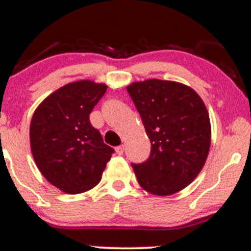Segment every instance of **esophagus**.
Returning a JSON list of instances; mask_svg holds the SVG:
<instances>
[{
    "mask_svg": "<svg viewBox=\"0 0 251 251\" xmlns=\"http://www.w3.org/2000/svg\"><path fill=\"white\" fill-rule=\"evenodd\" d=\"M116 152L118 153V155H123V152H125V146L123 145H120L116 148Z\"/></svg>",
    "mask_w": 251,
    "mask_h": 251,
    "instance_id": "34e87169",
    "label": "esophagus"
}]
</instances>
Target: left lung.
Instances as JSON below:
<instances>
[{
    "label": "left lung",
    "instance_id": "8db88e82",
    "mask_svg": "<svg viewBox=\"0 0 251 251\" xmlns=\"http://www.w3.org/2000/svg\"><path fill=\"white\" fill-rule=\"evenodd\" d=\"M151 143L148 160L131 163L139 184L155 195L184 189L204 167L210 150L209 113L187 85L150 79L126 88Z\"/></svg>",
    "mask_w": 251,
    "mask_h": 251
}]
</instances>
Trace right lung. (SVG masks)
I'll return each mask as SVG.
<instances>
[{"label": "right lung", "mask_w": 251, "mask_h": 251, "mask_svg": "<svg viewBox=\"0 0 251 251\" xmlns=\"http://www.w3.org/2000/svg\"><path fill=\"white\" fill-rule=\"evenodd\" d=\"M107 86L90 80L67 84L47 96L34 112L30 145L45 178L68 194L99 184L115 152L90 123L93 108Z\"/></svg>", "instance_id": "1"}]
</instances>
